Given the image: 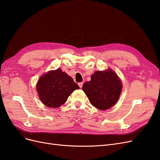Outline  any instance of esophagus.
I'll list each match as a JSON object with an SVG mask.
<instances>
[{
    "label": "esophagus",
    "mask_w": 160,
    "mask_h": 160,
    "mask_svg": "<svg viewBox=\"0 0 160 160\" xmlns=\"http://www.w3.org/2000/svg\"><path fill=\"white\" fill-rule=\"evenodd\" d=\"M83 82H81V83H78V85L79 86L80 88H81L82 87H83Z\"/></svg>",
    "instance_id": "esophagus-1"
}]
</instances>
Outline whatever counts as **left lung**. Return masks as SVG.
Masks as SVG:
<instances>
[{
    "label": "left lung",
    "instance_id": "obj_1",
    "mask_svg": "<svg viewBox=\"0 0 160 160\" xmlns=\"http://www.w3.org/2000/svg\"><path fill=\"white\" fill-rule=\"evenodd\" d=\"M122 85L118 75L112 70L96 71L90 81L83 85V91L91 104L100 110H106L117 102Z\"/></svg>",
    "mask_w": 160,
    "mask_h": 160
}]
</instances>
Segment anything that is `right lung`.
Instances as JSON below:
<instances>
[{"mask_svg":"<svg viewBox=\"0 0 160 160\" xmlns=\"http://www.w3.org/2000/svg\"><path fill=\"white\" fill-rule=\"evenodd\" d=\"M78 89L73 79L61 69L42 75L37 85L41 101L47 107L54 108L64 104L70 94Z\"/></svg>","mask_w":160,"mask_h":160,"instance_id":"obj_1","label":"right lung"}]
</instances>
